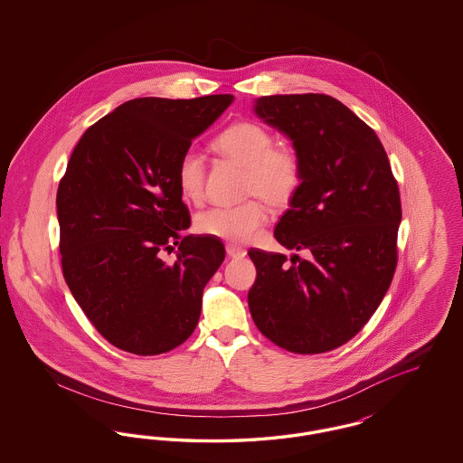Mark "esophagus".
Returning <instances> with one entry per match:
<instances>
[{"instance_id": "esophagus-1", "label": "esophagus", "mask_w": 463, "mask_h": 463, "mask_svg": "<svg viewBox=\"0 0 463 463\" xmlns=\"http://www.w3.org/2000/svg\"><path fill=\"white\" fill-rule=\"evenodd\" d=\"M225 251H227V255H229L231 259H242V257L246 255V250H244V248L236 246V244H232V242H229V244L225 246Z\"/></svg>"}]
</instances>
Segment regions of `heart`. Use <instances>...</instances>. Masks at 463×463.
Returning <instances> with one entry per match:
<instances>
[{"mask_svg": "<svg viewBox=\"0 0 463 463\" xmlns=\"http://www.w3.org/2000/svg\"><path fill=\"white\" fill-rule=\"evenodd\" d=\"M219 155L246 170L244 189L248 196H259L276 210L285 208L295 198L302 184V163L289 146L274 144V135L259 123H236L213 140ZM206 163L194 149H187L178 159L176 182L182 196L199 201L204 193ZM260 199H251L232 208H212L196 222L199 232L231 242H248L264 225L269 210Z\"/></svg>", "mask_w": 463, "mask_h": 463, "instance_id": "b5f03b06", "label": "heart"}]
</instances>
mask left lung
Instances as JSON below:
<instances>
[{"label":"left lung","mask_w":463,"mask_h":463,"mask_svg":"<svg viewBox=\"0 0 463 463\" xmlns=\"http://www.w3.org/2000/svg\"><path fill=\"white\" fill-rule=\"evenodd\" d=\"M255 114L285 133L302 184L274 238L306 259L251 248L248 306L257 328L295 354L333 351L370 321L391 287L401 223L399 189L376 133L323 93L269 95Z\"/></svg>","instance_id":"8db88e82"}]
</instances>
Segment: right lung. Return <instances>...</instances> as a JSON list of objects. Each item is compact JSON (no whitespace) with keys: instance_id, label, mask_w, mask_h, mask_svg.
Returning a JSON list of instances; mask_svg holds the SVG:
<instances>
[{"instance_id":"obj_1","label":"right lung","mask_w":463,"mask_h":463,"mask_svg":"<svg viewBox=\"0 0 463 463\" xmlns=\"http://www.w3.org/2000/svg\"><path fill=\"white\" fill-rule=\"evenodd\" d=\"M232 95L133 99L91 125L57 191L67 287L114 347L156 355L196 328L203 289L225 248L191 225L178 159L232 104ZM179 244L175 265L160 251Z\"/></svg>"}]
</instances>
